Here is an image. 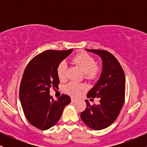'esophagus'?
Returning a JSON list of instances; mask_svg holds the SVG:
<instances>
[{"mask_svg": "<svg viewBox=\"0 0 147 147\" xmlns=\"http://www.w3.org/2000/svg\"><path fill=\"white\" fill-rule=\"evenodd\" d=\"M71 101H72V102H75L76 101H77V99L74 98V97H72V98H71Z\"/></svg>", "mask_w": 147, "mask_h": 147, "instance_id": "34e87169", "label": "esophagus"}]
</instances>
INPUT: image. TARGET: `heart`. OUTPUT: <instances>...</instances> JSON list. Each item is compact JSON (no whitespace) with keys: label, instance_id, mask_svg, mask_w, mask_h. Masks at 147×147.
I'll use <instances>...</instances> for the list:
<instances>
[{"label":"heart","instance_id":"heart-1","mask_svg":"<svg viewBox=\"0 0 147 147\" xmlns=\"http://www.w3.org/2000/svg\"><path fill=\"white\" fill-rule=\"evenodd\" d=\"M74 62L80 66V68L85 72L86 77L88 79H93L97 77L99 72V68L96 65L95 60L86 53H81L74 58ZM67 65L65 61L59 64L57 67V75L61 81H63L66 77ZM84 89L82 84L71 82L64 87V90L68 95L77 97Z\"/></svg>","mask_w":147,"mask_h":147}]
</instances>
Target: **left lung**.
<instances>
[{
	"mask_svg": "<svg viewBox=\"0 0 147 147\" xmlns=\"http://www.w3.org/2000/svg\"><path fill=\"white\" fill-rule=\"evenodd\" d=\"M102 58L103 69L95 86L89 90L87 97L99 99V104L90 105L81 113L85 124L94 130L106 129L115 122L119 115L125 99V75L117 59L111 52L104 50L86 49Z\"/></svg>",
	"mask_w": 147,
	"mask_h": 147,
	"instance_id": "1",
	"label": "left lung"
}]
</instances>
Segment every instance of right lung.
I'll list each match as a JSON object with an SVG mask.
<instances>
[{
    "mask_svg": "<svg viewBox=\"0 0 147 147\" xmlns=\"http://www.w3.org/2000/svg\"><path fill=\"white\" fill-rule=\"evenodd\" d=\"M72 52L46 50L35 56L25 68L19 88V97L25 117L32 125L47 130L59 120L70 97L62 94L57 100L50 95V89L57 88L59 79L57 67Z\"/></svg>",
    "mask_w": 147,
    "mask_h": 147,
    "instance_id": "add662e5",
    "label": "right lung"
}]
</instances>
